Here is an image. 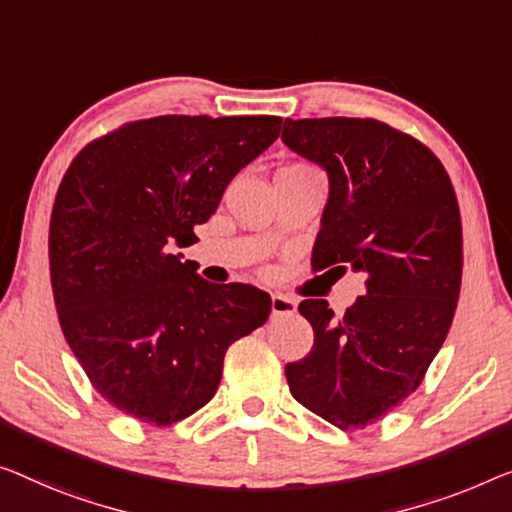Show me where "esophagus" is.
<instances>
[{
	"label": "esophagus",
	"mask_w": 512,
	"mask_h": 512,
	"mask_svg": "<svg viewBox=\"0 0 512 512\" xmlns=\"http://www.w3.org/2000/svg\"><path fill=\"white\" fill-rule=\"evenodd\" d=\"M271 312H273V317H292L296 312V301L289 299V296L273 294L271 296Z\"/></svg>",
	"instance_id": "1"
}]
</instances>
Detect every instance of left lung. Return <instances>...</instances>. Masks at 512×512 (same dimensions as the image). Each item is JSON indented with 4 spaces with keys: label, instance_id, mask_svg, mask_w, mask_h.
Instances as JSON below:
<instances>
[{
    "label": "left lung",
    "instance_id": "left-lung-1",
    "mask_svg": "<svg viewBox=\"0 0 512 512\" xmlns=\"http://www.w3.org/2000/svg\"><path fill=\"white\" fill-rule=\"evenodd\" d=\"M282 142L329 177L315 271L365 278L342 317L324 299L299 305L315 345L287 363V384L312 414L356 430L416 391L451 329L462 280L457 197L430 149L377 119H285Z\"/></svg>",
    "mask_w": 512,
    "mask_h": 512
}]
</instances>
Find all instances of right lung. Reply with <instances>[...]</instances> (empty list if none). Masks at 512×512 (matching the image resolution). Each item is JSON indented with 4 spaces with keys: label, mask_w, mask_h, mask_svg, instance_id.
I'll return each mask as SVG.
<instances>
[{
    "label": "right lung",
    "mask_w": 512,
    "mask_h": 512,
    "mask_svg": "<svg viewBox=\"0 0 512 512\" xmlns=\"http://www.w3.org/2000/svg\"><path fill=\"white\" fill-rule=\"evenodd\" d=\"M280 117H167L126 124L68 167L50 220L61 331L105 400L172 425L218 391L227 347L269 319L271 296L216 285L181 253Z\"/></svg>",
    "instance_id": "1"
}]
</instances>
